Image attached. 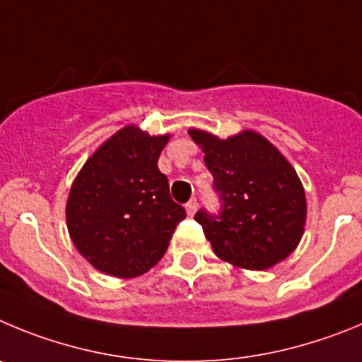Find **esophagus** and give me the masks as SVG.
<instances>
[{"label":"esophagus","instance_id":"1","mask_svg":"<svg viewBox=\"0 0 362 362\" xmlns=\"http://www.w3.org/2000/svg\"><path fill=\"white\" fill-rule=\"evenodd\" d=\"M197 209H198V202L194 200V198H193V200H189L187 204H185V211H187L189 216H193V214L197 213Z\"/></svg>","mask_w":362,"mask_h":362}]
</instances>
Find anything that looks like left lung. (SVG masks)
<instances>
[{
    "label": "left lung",
    "instance_id": "8db88e82",
    "mask_svg": "<svg viewBox=\"0 0 362 362\" xmlns=\"http://www.w3.org/2000/svg\"><path fill=\"white\" fill-rule=\"evenodd\" d=\"M189 135L204 151L221 200L218 216L194 214L218 258L265 270L291 256L307 223L305 189L291 162L252 129L229 139L197 128Z\"/></svg>",
    "mask_w": 362,
    "mask_h": 362
}]
</instances>
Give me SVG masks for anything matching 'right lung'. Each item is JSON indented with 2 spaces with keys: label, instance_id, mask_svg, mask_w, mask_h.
I'll use <instances>...</instances> for the list:
<instances>
[{
  "label": "right lung",
  "instance_id": "add662e5",
  "mask_svg": "<svg viewBox=\"0 0 362 362\" xmlns=\"http://www.w3.org/2000/svg\"><path fill=\"white\" fill-rule=\"evenodd\" d=\"M169 139L124 126L95 149L71 184L68 233L99 272L122 279L148 272L185 218L157 165Z\"/></svg>",
  "mask_w": 362,
  "mask_h": 362
}]
</instances>
